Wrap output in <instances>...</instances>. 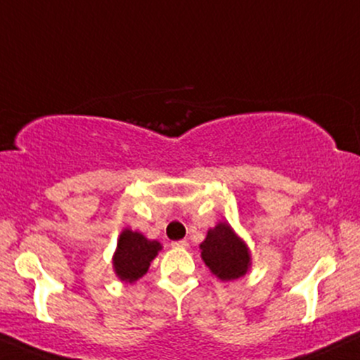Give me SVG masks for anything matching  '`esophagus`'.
Returning a JSON list of instances; mask_svg holds the SVG:
<instances>
[{
  "label": "esophagus",
  "instance_id": "34e87169",
  "mask_svg": "<svg viewBox=\"0 0 360 360\" xmlns=\"http://www.w3.org/2000/svg\"><path fill=\"white\" fill-rule=\"evenodd\" d=\"M171 245L174 247V249H188L189 242L188 240H177V242H172Z\"/></svg>",
  "mask_w": 360,
  "mask_h": 360
}]
</instances>
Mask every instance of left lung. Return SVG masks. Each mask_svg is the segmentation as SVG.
Wrapping results in <instances>:
<instances>
[{"instance_id":"obj_1","label":"left lung","mask_w":360,"mask_h":360,"mask_svg":"<svg viewBox=\"0 0 360 360\" xmlns=\"http://www.w3.org/2000/svg\"><path fill=\"white\" fill-rule=\"evenodd\" d=\"M201 259L220 281L243 278L250 271L252 255L247 242L229 221H218L200 243Z\"/></svg>"}]
</instances>
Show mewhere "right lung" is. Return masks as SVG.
Masks as SVG:
<instances>
[{
	"label": "right lung",
	"instance_id": "1",
	"mask_svg": "<svg viewBox=\"0 0 360 360\" xmlns=\"http://www.w3.org/2000/svg\"><path fill=\"white\" fill-rule=\"evenodd\" d=\"M162 250V243L150 240L146 235L131 229H123L115 249L113 271L123 283L134 284L147 274L150 262Z\"/></svg>",
	"mask_w": 360,
	"mask_h": 360
}]
</instances>
